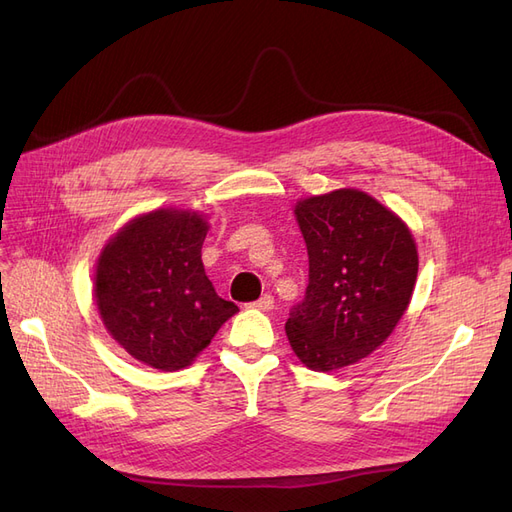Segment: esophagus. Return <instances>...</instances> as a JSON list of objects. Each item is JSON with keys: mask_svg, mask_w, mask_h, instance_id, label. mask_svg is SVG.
<instances>
[{"mask_svg": "<svg viewBox=\"0 0 512 512\" xmlns=\"http://www.w3.org/2000/svg\"><path fill=\"white\" fill-rule=\"evenodd\" d=\"M273 297L271 294H262V297L258 299V301H252V303H247V307H254V309H262V312H267V309H271L273 307Z\"/></svg>", "mask_w": 512, "mask_h": 512, "instance_id": "obj_1", "label": "esophagus"}]
</instances>
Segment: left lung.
I'll use <instances>...</instances> for the list:
<instances>
[{
	"label": "left lung",
	"instance_id": "8db88e82",
	"mask_svg": "<svg viewBox=\"0 0 512 512\" xmlns=\"http://www.w3.org/2000/svg\"><path fill=\"white\" fill-rule=\"evenodd\" d=\"M307 245L309 282L290 309L286 335L314 371L374 352L410 303L418 256L406 224L359 190L301 200L294 209Z\"/></svg>",
	"mask_w": 512,
	"mask_h": 512
}]
</instances>
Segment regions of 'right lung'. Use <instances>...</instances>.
I'll return each instance as SVG.
<instances>
[{"instance_id": "1", "label": "right lung", "mask_w": 512, "mask_h": 512, "mask_svg": "<svg viewBox=\"0 0 512 512\" xmlns=\"http://www.w3.org/2000/svg\"><path fill=\"white\" fill-rule=\"evenodd\" d=\"M207 222L160 209L117 232L96 271V301L119 346L162 371L190 365L222 324L239 312L205 273Z\"/></svg>"}]
</instances>
